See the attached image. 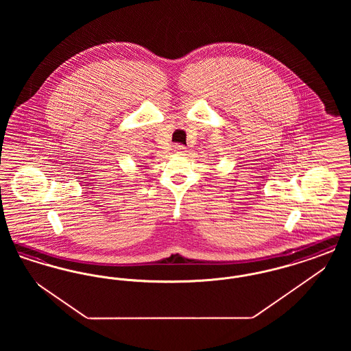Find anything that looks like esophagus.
Here are the masks:
<instances>
[{
    "instance_id": "obj_1",
    "label": "esophagus",
    "mask_w": 351,
    "mask_h": 351,
    "mask_svg": "<svg viewBox=\"0 0 351 351\" xmlns=\"http://www.w3.org/2000/svg\"><path fill=\"white\" fill-rule=\"evenodd\" d=\"M175 151H176V152H179V154H184V152H186V147H185L184 145L178 143V145H175Z\"/></svg>"
}]
</instances>
